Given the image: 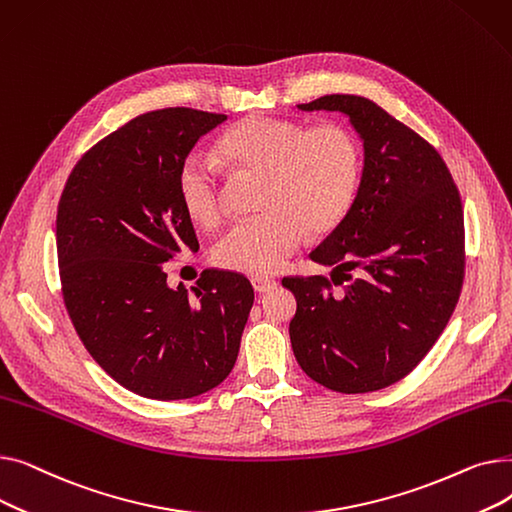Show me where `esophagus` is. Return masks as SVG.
Returning a JSON list of instances; mask_svg holds the SVG:
<instances>
[{
  "mask_svg": "<svg viewBox=\"0 0 512 512\" xmlns=\"http://www.w3.org/2000/svg\"><path fill=\"white\" fill-rule=\"evenodd\" d=\"M251 284H253V288H255V292H270V290H274L276 288V280L274 278H261V276H255L253 280H251Z\"/></svg>",
  "mask_w": 512,
  "mask_h": 512,
  "instance_id": "1",
  "label": "esophagus"
}]
</instances>
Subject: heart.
<instances>
[{"instance_id": "obj_1", "label": "heart", "mask_w": 512, "mask_h": 512, "mask_svg": "<svg viewBox=\"0 0 512 512\" xmlns=\"http://www.w3.org/2000/svg\"><path fill=\"white\" fill-rule=\"evenodd\" d=\"M218 153L240 172L263 174L259 215L236 222L213 249L226 270L265 276L299 249L305 232L324 236L351 211L361 180V147L342 124L305 126L272 116H249L228 128ZM176 191L184 213L199 226L224 215L222 176L213 161L193 151L178 170Z\"/></svg>"}]
</instances>
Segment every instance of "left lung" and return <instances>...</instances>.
Returning a JSON list of instances; mask_svg holds the SVG:
<instances>
[{
    "label": "left lung",
    "mask_w": 512,
    "mask_h": 512,
    "mask_svg": "<svg viewBox=\"0 0 512 512\" xmlns=\"http://www.w3.org/2000/svg\"><path fill=\"white\" fill-rule=\"evenodd\" d=\"M299 110L351 118L363 139L365 166L351 211L309 255L332 265V278L282 280L297 297L292 351L321 386L342 394L375 392L421 363L459 303L461 195L436 147L378 103L324 95Z\"/></svg>",
    "instance_id": "left-lung-1"
}]
</instances>
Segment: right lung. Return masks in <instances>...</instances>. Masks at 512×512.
<instances>
[{
  "label": "right lung",
  "mask_w": 512,
  "mask_h": 512,
  "mask_svg": "<svg viewBox=\"0 0 512 512\" xmlns=\"http://www.w3.org/2000/svg\"><path fill=\"white\" fill-rule=\"evenodd\" d=\"M226 118L193 107L132 118L78 159L58 203L72 326L107 375L145 398L182 400L222 384L253 307L242 274L205 270L188 294L164 272L180 251H199L176 191L182 159Z\"/></svg>",
  "instance_id": "add662e5"
}]
</instances>
